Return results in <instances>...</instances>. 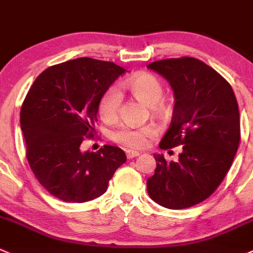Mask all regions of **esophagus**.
<instances>
[{
	"label": "esophagus",
	"mask_w": 253,
	"mask_h": 253,
	"mask_svg": "<svg viewBox=\"0 0 253 253\" xmlns=\"http://www.w3.org/2000/svg\"><path fill=\"white\" fill-rule=\"evenodd\" d=\"M126 153V157H127V160H131V158H135V157H137V156H140V152H137V151H131V150H127Z\"/></svg>",
	"instance_id": "1"
}]
</instances>
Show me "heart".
<instances>
[{"label": "heart", "instance_id": "obj_1", "mask_svg": "<svg viewBox=\"0 0 253 253\" xmlns=\"http://www.w3.org/2000/svg\"><path fill=\"white\" fill-rule=\"evenodd\" d=\"M126 85L136 100L146 106H150L153 113H162L165 111V105L161 102L163 97V85L155 75L140 73L130 78ZM122 101L123 96L116 87H111L101 97L98 103V113L106 123H113L118 119ZM155 135L156 130L152 126L131 127L121 126L112 131L111 137L112 140L126 147L141 148L146 145L147 140Z\"/></svg>", "mask_w": 253, "mask_h": 253}]
</instances>
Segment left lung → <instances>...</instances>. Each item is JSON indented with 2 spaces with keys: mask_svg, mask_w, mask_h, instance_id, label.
<instances>
[{
  "mask_svg": "<svg viewBox=\"0 0 253 253\" xmlns=\"http://www.w3.org/2000/svg\"><path fill=\"white\" fill-rule=\"evenodd\" d=\"M174 92L173 118L162 150L183 146L176 162L155 155L147 192L158 205L183 210L205 201L225 178L240 142V114L230 84L191 57L148 64Z\"/></svg>",
  "mask_w": 253,
  "mask_h": 253,
  "instance_id": "obj_1",
  "label": "left lung"
}]
</instances>
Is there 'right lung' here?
<instances>
[{"instance_id": "right-lung-1", "label": "right lung", "mask_w": 253, "mask_h": 253, "mask_svg": "<svg viewBox=\"0 0 253 253\" xmlns=\"http://www.w3.org/2000/svg\"><path fill=\"white\" fill-rule=\"evenodd\" d=\"M126 72L84 57L49 67L31 85L20 111L27 158L39 183L57 199L82 204L100 197L126 163L117 146L80 148L92 135L101 97Z\"/></svg>"}]
</instances>
